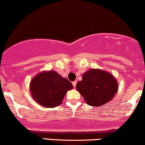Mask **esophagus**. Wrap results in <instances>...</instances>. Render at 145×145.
<instances>
[{
  "instance_id": "obj_1",
  "label": "esophagus",
  "mask_w": 145,
  "mask_h": 145,
  "mask_svg": "<svg viewBox=\"0 0 145 145\" xmlns=\"http://www.w3.org/2000/svg\"><path fill=\"white\" fill-rule=\"evenodd\" d=\"M76 84H77V81L72 82V85H73V86H74V87H75Z\"/></svg>"
}]
</instances>
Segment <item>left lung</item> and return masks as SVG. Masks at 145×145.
Segmentation results:
<instances>
[{"instance_id": "obj_1", "label": "left lung", "mask_w": 145, "mask_h": 145, "mask_svg": "<svg viewBox=\"0 0 145 145\" xmlns=\"http://www.w3.org/2000/svg\"><path fill=\"white\" fill-rule=\"evenodd\" d=\"M118 83L110 72L100 69H90L82 74L76 89L86 103L98 107L111 101L117 91Z\"/></svg>"}]
</instances>
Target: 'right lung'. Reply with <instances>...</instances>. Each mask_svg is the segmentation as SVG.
I'll use <instances>...</instances> for the list:
<instances>
[{
  "mask_svg": "<svg viewBox=\"0 0 145 145\" xmlns=\"http://www.w3.org/2000/svg\"><path fill=\"white\" fill-rule=\"evenodd\" d=\"M72 88L69 80L54 71L41 72L30 84L33 98L40 105L48 108L60 105L67 91Z\"/></svg>",
  "mask_w": 145,
  "mask_h": 145,
  "instance_id": "add662e5",
  "label": "right lung"
}]
</instances>
